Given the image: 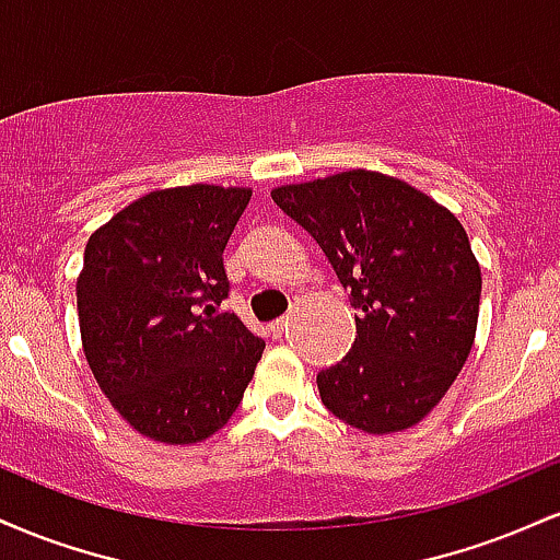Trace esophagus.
<instances>
[{
  "mask_svg": "<svg viewBox=\"0 0 560 560\" xmlns=\"http://www.w3.org/2000/svg\"><path fill=\"white\" fill-rule=\"evenodd\" d=\"M287 324H289V318H279V320H273V324H271L273 337H281V334H284V329H287Z\"/></svg>",
  "mask_w": 560,
  "mask_h": 560,
  "instance_id": "obj_1",
  "label": "esophagus"
}]
</instances>
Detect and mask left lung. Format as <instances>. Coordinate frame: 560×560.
<instances>
[{
  "label": "left lung",
  "instance_id": "1",
  "mask_svg": "<svg viewBox=\"0 0 560 560\" xmlns=\"http://www.w3.org/2000/svg\"><path fill=\"white\" fill-rule=\"evenodd\" d=\"M316 240L355 307V345L318 374L339 421L369 434L416 427L464 369L481 268L460 221L416 186L345 171L271 191Z\"/></svg>",
  "mask_w": 560,
  "mask_h": 560
}]
</instances>
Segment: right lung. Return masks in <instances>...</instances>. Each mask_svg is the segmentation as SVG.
Masks as SVG:
<instances>
[{
	"mask_svg": "<svg viewBox=\"0 0 560 560\" xmlns=\"http://www.w3.org/2000/svg\"><path fill=\"white\" fill-rule=\"evenodd\" d=\"M253 189H158L89 236L75 281L89 369L128 427L165 445L208 440L240 408L266 342L234 313L223 249Z\"/></svg>",
	"mask_w": 560,
	"mask_h": 560,
	"instance_id": "add662e5",
	"label": "right lung"
}]
</instances>
